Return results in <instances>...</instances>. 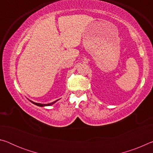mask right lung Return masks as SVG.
Here are the masks:
<instances>
[{
    "mask_svg": "<svg viewBox=\"0 0 153 153\" xmlns=\"http://www.w3.org/2000/svg\"><path fill=\"white\" fill-rule=\"evenodd\" d=\"M57 100H55V101H54L53 102H51V103H49V104H40V103H36V102H32V101H31L30 100V102H32L33 104H34V105H37V106H39V107H44V106H50V105H52L53 104H54V103L55 102H56V101H57Z\"/></svg>",
    "mask_w": 153,
    "mask_h": 153,
    "instance_id": "add662e5",
    "label": "right lung"
}]
</instances>
